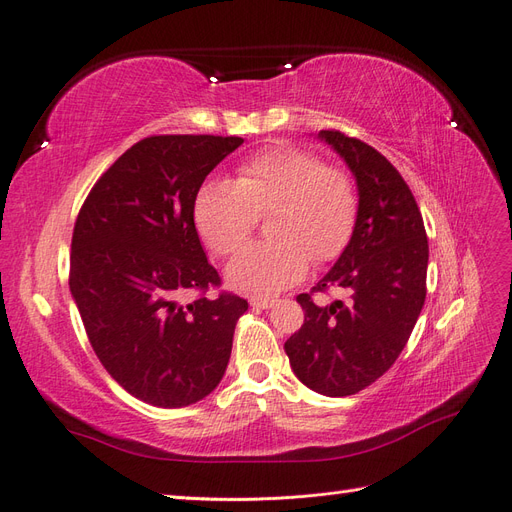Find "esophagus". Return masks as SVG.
<instances>
[{
	"label": "esophagus",
	"mask_w": 512,
	"mask_h": 512,
	"mask_svg": "<svg viewBox=\"0 0 512 512\" xmlns=\"http://www.w3.org/2000/svg\"><path fill=\"white\" fill-rule=\"evenodd\" d=\"M277 301L275 299H262V297H254L252 301H250V305L254 307V309H269V307H273Z\"/></svg>",
	"instance_id": "1"
}]
</instances>
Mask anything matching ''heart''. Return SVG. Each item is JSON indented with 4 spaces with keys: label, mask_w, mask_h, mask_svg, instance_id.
Returning <instances> with one entry per match:
<instances>
[{
    "label": "heart",
    "mask_w": 512,
    "mask_h": 512,
    "mask_svg": "<svg viewBox=\"0 0 512 512\" xmlns=\"http://www.w3.org/2000/svg\"><path fill=\"white\" fill-rule=\"evenodd\" d=\"M194 224L215 254H230L269 213V235L228 262L226 282L245 294H275L312 265L342 256L359 218L352 179L316 153L267 147L239 164L237 179H209L194 196Z\"/></svg>",
    "instance_id": "b5f03b06"
}]
</instances>
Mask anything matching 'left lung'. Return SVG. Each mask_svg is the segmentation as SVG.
Segmentation results:
<instances>
[{
  "label": "left lung",
  "mask_w": 512,
  "mask_h": 512,
  "mask_svg": "<svg viewBox=\"0 0 512 512\" xmlns=\"http://www.w3.org/2000/svg\"><path fill=\"white\" fill-rule=\"evenodd\" d=\"M354 175L359 218L333 269L312 292L346 288L348 301L316 305L299 294L301 329L284 344L307 389L346 397L376 382L397 361L421 316L429 245L408 183L380 151L337 130H320Z\"/></svg>",
  "instance_id": "1"
}]
</instances>
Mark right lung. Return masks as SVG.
Masks as SVG:
<instances>
[{
    "mask_svg": "<svg viewBox=\"0 0 512 512\" xmlns=\"http://www.w3.org/2000/svg\"><path fill=\"white\" fill-rule=\"evenodd\" d=\"M239 136L166 134L132 145L91 188L72 232L70 292L89 344L145 404L183 408L220 384L247 301L222 292L194 226L205 177Z\"/></svg>",
    "mask_w": 512,
    "mask_h": 512,
    "instance_id": "right-lung-1",
    "label": "right lung"
}]
</instances>
